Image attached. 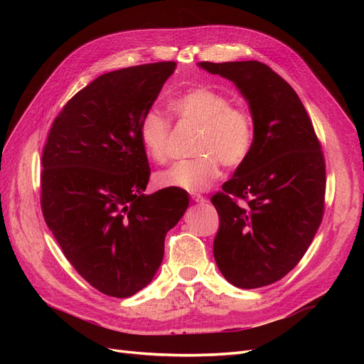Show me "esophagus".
I'll list each match as a JSON object with an SVG mask.
<instances>
[{"label":"esophagus","instance_id":"esophagus-1","mask_svg":"<svg viewBox=\"0 0 364 364\" xmlns=\"http://www.w3.org/2000/svg\"><path fill=\"white\" fill-rule=\"evenodd\" d=\"M191 199H193V202H196V203H205V202H208L206 197H203V196H200V194H191Z\"/></svg>","mask_w":364,"mask_h":364}]
</instances>
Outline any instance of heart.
<instances>
[{
    "label": "heart",
    "instance_id": "heart-1",
    "mask_svg": "<svg viewBox=\"0 0 364 364\" xmlns=\"http://www.w3.org/2000/svg\"><path fill=\"white\" fill-rule=\"evenodd\" d=\"M211 87H194L170 102V109L186 123L199 126L194 151L197 156L173 164L158 174L161 186L190 193L205 191L220 176V161L226 167L243 164L253 146V119L245 107ZM139 139L150 159L165 162L170 156V121L151 109L141 118Z\"/></svg>",
    "mask_w": 364,
    "mask_h": 364
}]
</instances>
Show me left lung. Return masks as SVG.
<instances>
[{
  "instance_id": "8db88e82",
  "label": "left lung",
  "mask_w": 364,
  "mask_h": 364,
  "mask_svg": "<svg viewBox=\"0 0 364 364\" xmlns=\"http://www.w3.org/2000/svg\"><path fill=\"white\" fill-rule=\"evenodd\" d=\"M199 67L237 86L255 129L247 159L211 199L220 218L214 258L235 287H264L294 269L321 226L326 186L321 144L301 98L267 65Z\"/></svg>"
}]
</instances>
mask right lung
Returning a JSON list of instances; mask_svg holds the SVG:
<instances>
[{"mask_svg":"<svg viewBox=\"0 0 364 364\" xmlns=\"http://www.w3.org/2000/svg\"><path fill=\"white\" fill-rule=\"evenodd\" d=\"M174 62L106 73L54 119L42 153L41 206L65 257L94 289L129 297L149 285L164 241L190 203L185 190L144 194L150 178L141 118Z\"/></svg>","mask_w":364,"mask_h":364,"instance_id":"1","label":"right lung"}]
</instances>
